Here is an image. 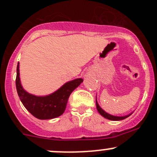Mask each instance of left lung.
Listing matches in <instances>:
<instances>
[{"mask_svg": "<svg viewBox=\"0 0 157 157\" xmlns=\"http://www.w3.org/2000/svg\"><path fill=\"white\" fill-rule=\"evenodd\" d=\"M96 109H97L99 113L102 116H103L104 118H107V119H109V120H112V121H120V120H123V119H124V118H128V117H129L130 115L132 114V113H131V114H129V115H125V116H115V115H110V114L105 112L103 109L99 106L96 99Z\"/></svg>", "mask_w": 157, "mask_h": 157, "instance_id": "1", "label": "left lung"}]
</instances>
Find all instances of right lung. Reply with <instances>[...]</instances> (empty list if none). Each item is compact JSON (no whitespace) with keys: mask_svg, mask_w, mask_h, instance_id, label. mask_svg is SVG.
Returning <instances> with one entry per match:
<instances>
[{"mask_svg":"<svg viewBox=\"0 0 157 157\" xmlns=\"http://www.w3.org/2000/svg\"><path fill=\"white\" fill-rule=\"evenodd\" d=\"M20 65L17 64L16 87L18 96L24 107L36 118L45 120L57 118L64 113L71 93L83 82L77 78L64 83L61 88L52 94L37 96L27 93L21 85L20 78Z\"/></svg>","mask_w":157,"mask_h":157,"instance_id":"add662e5","label":"right lung"}]
</instances>
